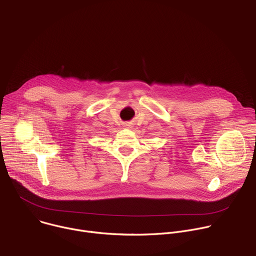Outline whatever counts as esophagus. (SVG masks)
<instances>
[{
	"instance_id": "34e87169",
	"label": "esophagus",
	"mask_w": 256,
	"mask_h": 256,
	"mask_svg": "<svg viewBox=\"0 0 256 256\" xmlns=\"http://www.w3.org/2000/svg\"><path fill=\"white\" fill-rule=\"evenodd\" d=\"M126 126H130V124H126Z\"/></svg>"
}]
</instances>
